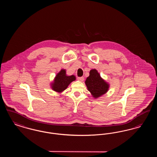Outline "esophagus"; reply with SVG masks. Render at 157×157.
I'll return each mask as SVG.
<instances>
[{
    "mask_svg": "<svg viewBox=\"0 0 157 157\" xmlns=\"http://www.w3.org/2000/svg\"><path fill=\"white\" fill-rule=\"evenodd\" d=\"M83 79H84V78H83V77H78V80L79 81H81V82H82V81H83Z\"/></svg>",
    "mask_w": 157,
    "mask_h": 157,
    "instance_id": "obj_1",
    "label": "esophagus"
}]
</instances>
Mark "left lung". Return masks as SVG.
<instances>
[{"instance_id": "obj_1", "label": "left lung", "mask_w": 157, "mask_h": 157, "mask_svg": "<svg viewBox=\"0 0 157 157\" xmlns=\"http://www.w3.org/2000/svg\"><path fill=\"white\" fill-rule=\"evenodd\" d=\"M85 83L92 96L96 99L105 94L109 88V84L101 78L95 69L90 71V76Z\"/></svg>"}]
</instances>
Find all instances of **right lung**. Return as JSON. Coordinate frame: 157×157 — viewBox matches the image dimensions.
<instances>
[{
    "label": "right lung",
    "mask_w": 157,
    "mask_h": 157,
    "mask_svg": "<svg viewBox=\"0 0 157 157\" xmlns=\"http://www.w3.org/2000/svg\"><path fill=\"white\" fill-rule=\"evenodd\" d=\"M76 77L74 75L67 76L65 69H61L55 76L54 80L51 83V88L54 91L61 93L66 90L69 85L75 81Z\"/></svg>",
    "instance_id": "obj_1"
}]
</instances>
